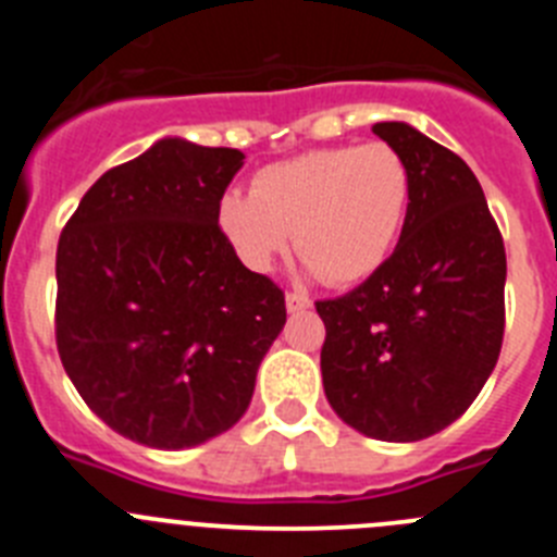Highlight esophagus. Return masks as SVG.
<instances>
[{
	"mask_svg": "<svg viewBox=\"0 0 557 557\" xmlns=\"http://www.w3.org/2000/svg\"><path fill=\"white\" fill-rule=\"evenodd\" d=\"M312 307V301H309L307 295L301 293H287V309L289 312H304V309Z\"/></svg>",
	"mask_w": 557,
	"mask_h": 557,
	"instance_id": "1",
	"label": "esophagus"
}]
</instances>
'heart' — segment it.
Masks as SVG:
<instances>
[{"label": "heart", "mask_w": 557, "mask_h": 557, "mask_svg": "<svg viewBox=\"0 0 557 557\" xmlns=\"http://www.w3.org/2000/svg\"><path fill=\"white\" fill-rule=\"evenodd\" d=\"M412 200L407 159L387 141L334 145L275 161L253 175L250 195L220 200V228L250 270H268L293 234L298 259L321 282L371 278L405 234Z\"/></svg>", "instance_id": "1"}]
</instances>
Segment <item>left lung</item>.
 Here are the masks:
<instances>
[{
	"mask_svg": "<svg viewBox=\"0 0 557 557\" xmlns=\"http://www.w3.org/2000/svg\"><path fill=\"white\" fill-rule=\"evenodd\" d=\"M412 172L405 234L371 278L318 301L329 405L354 430L407 444L480 396L505 334V243L469 164L405 122H376Z\"/></svg>",
	"mask_w": 557,
	"mask_h": 557,
	"instance_id": "left-lung-1",
	"label": "left lung"
}]
</instances>
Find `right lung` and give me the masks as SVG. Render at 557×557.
Here are the masks:
<instances>
[{"mask_svg": "<svg viewBox=\"0 0 557 557\" xmlns=\"http://www.w3.org/2000/svg\"><path fill=\"white\" fill-rule=\"evenodd\" d=\"M243 152L161 139L83 195L58 239L55 343L113 432L189 449L243 418L287 323L218 223Z\"/></svg>", "mask_w": 557, "mask_h": 557, "instance_id": "1", "label": "right lung"}]
</instances>
